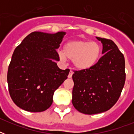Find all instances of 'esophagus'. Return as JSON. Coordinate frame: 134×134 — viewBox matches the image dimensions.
<instances>
[{"label":"esophagus","instance_id":"obj_1","mask_svg":"<svg viewBox=\"0 0 134 134\" xmlns=\"http://www.w3.org/2000/svg\"><path fill=\"white\" fill-rule=\"evenodd\" d=\"M73 74L74 72L72 71H69V75H68V78L69 79H70V78H71V76H72V75H73Z\"/></svg>","mask_w":134,"mask_h":134}]
</instances>
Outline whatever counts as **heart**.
<instances>
[{
  "label": "heart",
  "mask_w": 134,
  "mask_h": 134,
  "mask_svg": "<svg viewBox=\"0 0 134 134\" xmlns=\"http://www.w3.org/2000/svg\"><path fill=\"white\" fill-rule=\"evenodd\" d=\"M101 53L102 48L97 42L86 40L69 41L64 44L63 51L58 52L61 61L71 60L74 67L79 71L94 67L99 60Z\"/></svg>",
  "instance_id": "heart-1"
}]
</instances>
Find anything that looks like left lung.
Instances as JSON below:
<instances>
[{"label": "left lung", "mask_w": 134, "mask_h": 134, "mask_svg": "<svg viewBox=\"0 0 134 134\" xmlns=\"http://www.w3.org/2000/svg\"><path fill=\"white\" fill-rule=\"evenodd\" d=\"M103 46L102 54L94 67L76 71L73 75L72 104L88 115L105 112L118 100L125 82L124 55L112 40L96 37Z\"/></svg>", "instance_id": "8db88e82"}]
</instances>
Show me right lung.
<instances>
[{
	"mask_svg": "<svg viewBox=\"0 0 134 134\" xmlns=\"http://www.w3.org/2000/svg\"><path fill=\"white\" fill-rule=\"evenodd\" d=\"M66 32H31L15 48L7 71L10 97L20 108L42 112L53 103L54 92L67 79L69 69H60L56 49Z\"/></svg>",
	"mask_w": 134,
	"mask_h": 134,
	"instance_id": "add662e5",
	"label": "right lung"
}]
</instances>
